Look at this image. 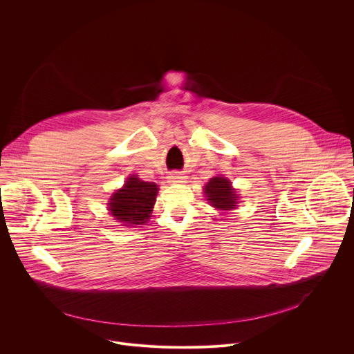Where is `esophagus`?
<instances>
[{
	"mask_svg": "<svg viewBox=\"0 0 354 354\" xmlns=\"http://www.w3.org/2000/svg\"><path fill=\"white\" fill-rule=\"evenodd\" d=\"M168 179H169L171 183H183L185 179H186V176H183L182 172H172Z\"/></svg>",
	"mask_w": 354,
	"mask_h": 354,
	"instance_id": "obj_1",
	"label": "esophagus"
}]
</instances>
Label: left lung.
<instances>
[{
    "mask_svg": "<svg viewBox=\"0 0 354 354\" xmlns=\"http://www.w3.org/2000/svg\"><path fill=\"white\" fill-rule=\"evenodd\" d=\"M206 200L217 210H231L238 205V193L231 186L230 179L223 175L214 176L203 187Z\"/></svg>",
    "mask_w": 354,
    "mask_h": 354,
    "instance_id": "obj_1",
    "label": "left lung"
}]
</instances>
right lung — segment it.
<instances>
[{
  "label": "right lung",
  "mask_w": 354,
  "mask_h": 354,
  "mask_svg": "<svg viewBox=\"0 0 354 354\" xmlns=\"http://www.w3.org/2000/svg\"><path fill=\"white\" fill-rule=\"evenodd\" d=\"M158 194V185L144 182L138 175H131L123 187L116 190L109 198L108 209L122 225H142L151 217Z\"/></svg>",
  "instance_id": "right-lung-1"
}]
</instances>
